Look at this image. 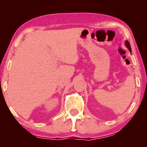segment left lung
<instances>
[{"instance_id": "1", "label": "left lung", "mask_w": 147, "mask_h": 147, "mask_svg": "<svg viewBox=\"0 0 147 147\" xmlns=\"http://www.w3.org/2000/svg\"><path fill=\"white\" fill-rule=\"evenodd\" d=\"M125 45L126 46V47L128 48V50H129V51L130 52V53H132V51H131V47H130V45L129 42H128V41H125Z\"/></svg>"}]
</instances>
